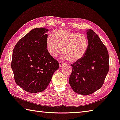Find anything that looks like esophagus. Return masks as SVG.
Listing matches in <instances>:
<instances>
[{"label": "esophagus", "mask_w": 120, "mask_h": 120, "mask_svg": "<svg viewBox=\"0 0 120 120\" xmlns=\"http://www.w3.org/2000/svg\"><path fill=\"white\" fill-rule=\"evenodd\" d=\"M59 66L61 67H62L63 65H64V63H63V62H61V61H60L59 62Z\"/></svg>", "instance_id": "obj_1"}]
</instances>
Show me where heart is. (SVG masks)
Returning <instances> with one entry per match:
<instances>
[{
    "label": "heart",
    "instance_id": "b5f03b06",
    "mask_svg": "<svg viewBox=\"0 0 120 120\" xmlns=\"http://www.w3.org/2000/svg\"><path fill=\"white\" fill-rule=\"evenodd\" d=\"M88 40L86 36L68 30H59L49 34L46 40L47 49L53 57L62 52L63 57L70 62H77L88 50ZM63 49H62V48Z\"/></svg>",
    "mask_w": 120,
    "mask_h": 120
}]
</instances>
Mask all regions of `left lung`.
I'll list each match as a JSON object with an SVG mask.
<instances>
[{
	"label": "left lung",
	"mask_w": 120,
	"mask_h": 120,
	"mask_svg": "<svg viewBox=\"0 0 120 120\" xmlns=\"http://www.w3.org/2000/svg\"><path fill=\"white\" fill-rule=\"evenodd\" d=\"M88 50L81 60L71 64L72 73L69 82L78 94H92L103 86L109 70L108 51L96 33L88 30Z\"/></svg>",
	"instance_id": "1"
}]
</instances>
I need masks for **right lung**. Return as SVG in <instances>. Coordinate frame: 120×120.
<instances>
[{
	"label": "right lung",
	"mask_w": 120,
	"mask_h": 120,
	"mask_svg": "<svg viewBox=\"0 0 120 120\" xmlns=\"http://www.w3.org/2000/svg\"><path fill=\"white\" fill-rule=\"evenodd\" d=\"M37 28L21 38L13 50L11 67L15 81L23 90L31 93L44 91L58 69L57 60L48 51L45 32Z\"/></svg>",
	"instance_id": "add662e5"
}]
</instances>
